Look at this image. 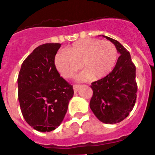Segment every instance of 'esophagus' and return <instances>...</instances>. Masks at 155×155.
<instances>
[{"mask_svg":"<svg viewBox=\"0 0 155 155\" xmlns=\"http://www.w3.org/2000/svg\"><path fill=\"white\" fill-rule=\"evenodd\" d=\"M79 87H80V86L79 85H76V84H75V85L73 86V89H74V93H77L78 89H79Z\"/></svg>","mask_w":155,"mask_h":155,"instance_id":"obj_1","label":"esophagus"}]
</instances>
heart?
<instances>
[{
	"instance_id": "b5f03b06",
	"label": "heart",
	"mask_w": 155,
	"mask_h": 155,
	"mask_svg": "<svg viewBox=\"0 0 155 155\" xmlns=\"http://www.w3.org/2000/svg\"><path fill=\"white\" fill-rule=\"evenodd\" d=\"M117 56V49L111 42L87 38L74 43L65 51L56 53L54 64L65 78H72L83 66L85 69L78 74L76 79L84 81L92 76L99 79L109 74L114 68Z\"/></svg>"
}]
</instances>
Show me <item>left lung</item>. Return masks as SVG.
Segmentation results:
<instances>
[{"instance_id": "obj_1", "label": "left lung", "mask_w": 155, "mask_h": 155, "mask_svg": "<svg viewBox=\"0 0 155 155\" xmlns=\"http://www.w3.org/2000/svg\"><path fill=\"white\" fill-rule=\"evenodd\" d=\"M102 36L114 44L120 56L111 72L91 84L93 93L90 107L100 121L111 124L124 120L134 107L137 96L136 66L123 45Z\"/></svg>"}]
</instances>
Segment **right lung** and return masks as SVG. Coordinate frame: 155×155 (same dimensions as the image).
<instances>
[{
	"label": "right lung",
	"instance_id": "1",
	"mask_svg": "<svg viewBox=\"0 0 155 155\" xmlns=\"http://www.w3.org/2000/svg\"><path fill=\"white\" fill-rule=\"evenodd\" d=\"M60 44H44L24 60L18 77V97L25 121L40 132L57 128L73 97L72 85L60 77L54 64Z\"/></svg>",
	"mask_w": 155,
	"mask_h": 155
}]
</instances>
